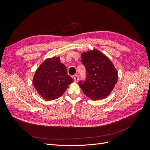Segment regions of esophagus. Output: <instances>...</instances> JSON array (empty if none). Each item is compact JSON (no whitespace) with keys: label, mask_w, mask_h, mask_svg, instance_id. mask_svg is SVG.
<instances>
[{"label":"esophagus","mask_w":150,"mask_h":150,"mask_svg":"<svg viewBox=\"0 0 150 150\" xmlns=\"http://www.w3.org/2000/svg\"><path fill=\"white\" fill-rule=\"evenodd\" d=\"M73 79H74V81H75V82H78V81H79V77H78V76L74 75L73 76Z\"/></svg>","instance_id":"obj_1"}]
</instances>
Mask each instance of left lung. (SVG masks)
<instances>
[{
  "label": "left lung",
  "instance_id": "obj_1",
  "mask_svg": "<svg viewBox=\"0 0 150 150\" xmlns=\"http://www.w3.org/2000/svg\"><path fill=\"white\" fill-rule=\"evenodd\" d=\"M81 62L86 69L85 81H79L83 93L93 100L110 95L117 81V72L111 61L95 49L83 53Z\"/></svg>",
  "mask_w": 150,
  "mask_h": 150
}]
</instances>
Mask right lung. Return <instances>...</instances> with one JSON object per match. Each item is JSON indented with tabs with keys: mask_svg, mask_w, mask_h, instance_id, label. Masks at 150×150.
<instances>
[{
	"mask_svg": "<svg viewBox=\"0 0 150 150\" xmlns=\"http://www.w3.org/2000/svg\"><path fill=\"white\" fill-rule=\"evenodd\" d=\"M73 79L67 74L66 66L59 57L45 60L35 71L33 78L34 88L44 99H57L63 94Z\"/></svg>",
	"mask_w": 150,
	"mask_h": 150,
	"instance_id": "1",
	"label": "right lung"
}]
</instances>
